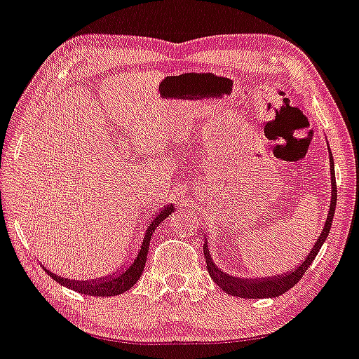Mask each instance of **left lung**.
<instances>
[{"label":"left lung","instance_id":"obj_1","mask_svg":"<svg viewBox=\"0 0 359 359\" xmlns=\"http://www.w3.org/2000/svg\"><path fill=\"white\" fill-rule=\"evenodd\" d=\"M331 157V156H330ZM331 161V203H330V213L328 219H326L325 229L321 232L320 238L316 240L315 247L310 252V255L306 257V260L302 263L298 269H294V271H290L287 275H278V276H269V278H237V276L226 275L224 271L219 270L215 266V263L212 262L210 253L207 250V243H203V257H205L207 262V271L210 273L212 280L215 281L219 287L224 290L225 293L233 294V297L238 298H275L283 294L285 292H288L290 288H293L298 281L302 280V276L305 275V271L308 270V266L311 265L315 257L318 255L321 245L325 243L326 237H328L331 224H333V215H334V208H337V180H334V167H333V157L330 158Z\"/></svg>","mask_w":359,"mask_h":359}]
</instances>
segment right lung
Segmentation results:
<instances>
[{"label":"right lung","mask_w":359,"mask_h":359,"mask_svg":"<svg viewBox=\"0 0 359 359\" xmlns=\"http://www.w3.org/2000/svg\"><path fill=\"white\" fill-rule=\"evenodd\" d=\"M172 210H174V205H165L164 210H161L157 215L152 217L151 224H149V229L146 232V237H144V242L139 248V255L135 258L133 265L129 269H126V271H122L121 275H109V276H102V278H96L93 281H78V280H67V278H61V276L51 273V271L44 269V271L49 276H53L57 283H61L62 287H67L74 292H79L83 294H89V297H116V294H121L129 290L130 287H134L137 283V280L142 275L144 266H146L147 262V252H149V243H151V237L154 233V230L157 229V225L161 224L162 220H165L167 217L170 215Z\"/></svg>","instance_id":"1"}]
</instances>
